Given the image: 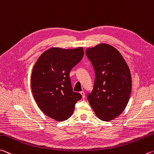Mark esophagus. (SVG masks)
Masks as SVG:
<instances>
[{
    "label": "esophagus",
    "mask_w": 154,
    "mask_h": 154,
    "mask_svg": "<svg viewBox=\"0 0 154 154\" xmlns=\"http://www.w3.org/2000/svg\"><path fill=\"white\" fill-rule=\"evenodd\" d=\"M80 94L82 96V98L84 99L85 98V92L83 91H80Z\"/></svg>",
    "instance_id": "34e87169"
}]
</instances>
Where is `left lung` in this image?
<instances>
[{
    "mask_svg": "<svg viewBox=\"0 0 154 154\" xmlns=\"http://www.w3.org/2000/svg\"><path fill=\"white\" fill-rule=\"evenodd\" d=\"M95 71L94 88L87 95L100 119L110 121L120 115L130 98L132 81L127 63L113 46L101 44L86 49Z\"/></svg>",
    "mask_w": 154,
    "mask_h": 154,
    "instance_id": "left-lung-1",
    "label": "left lung"
}]
</instances>
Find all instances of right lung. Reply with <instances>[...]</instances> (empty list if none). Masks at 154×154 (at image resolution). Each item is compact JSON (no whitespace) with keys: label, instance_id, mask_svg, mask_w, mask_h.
<instances>
[{"label":"right lung","instance_id":"1","mask_svg":"<svg viewBox=\"0 0 154 154\" xmlns=\"http://www.w3.org/2000/svg\"><path fill=\"white\" fill-rule=\"evenodd\" d=\"M83 57L82 47L52 48L44 52L33 66L31 87L39 108L57 121L67 120L82 98L72 90L69 74Z\"/></svg>","mask_w":154,"mask_h":154}]
</instances>
